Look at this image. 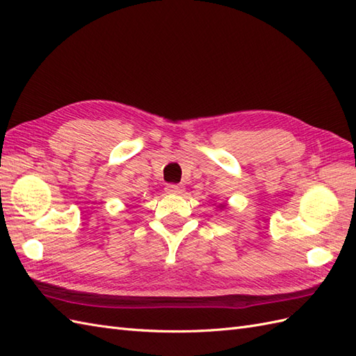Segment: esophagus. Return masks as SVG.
<instances>
[{
  "instance_id": "1",
  "label": "esophagus",
  "mask_w": 356,
  "mask_h": 356,
  "mask_svg": "<svg viewBox=\"0 0 356 356\" xmlns=\"http://www.w3.org/2000/svg\"><path fill=\"white\" fill-rule=\"evenodd\" d=\"M165 191H167L168 194H180L181 191H184V186H181V185H175V184H171V185H167Z\"/></svg>"
}]
</instances>
